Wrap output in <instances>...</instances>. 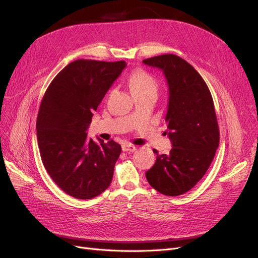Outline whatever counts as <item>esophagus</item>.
Here are the masks:
<instances>
[{
	"label": "esophagus",
	"mask_w": 258,
	"mask_h": 258,
	"mask_svg": "<svg viewBox=\"0 0 258 258\" xmlns=\"http://www.w3.org/2000/svg\"><path fill=\"white\" fill-rule=\"evenodd\" d=\"M136 148L137 147L135 145H132V144H128V143L122 144V151L123 152H135Z\"/></svg>",
	"instance_id": "esophagus-1"
}]
</instances>
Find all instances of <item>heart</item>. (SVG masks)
Returning <instances> with one entry per match:
<instances>
[{"instance_id":"b5f03b06","label":"heart","mask_w":258,"mask_h":258,"mask_svg":"<svg viewBox=\"0 0 258 258\" xmlns=\"http://www.w3.org/2000/svg\"><path fill=\"white\" fill-rule=\"evenodd\" d=\"M128 83L132 95L151 90L157 91V82L150 73L143 71V70H136V71L131 72Z\"/></svg>"}]
</instances>
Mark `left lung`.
Listing matches in <instances>:
<instances>
[{
	"instance_id": "obj_1",
	"label": "left lung",
	"mask_w": 258,
	"mask_h": 258,
	"mask_svg": "<svg viewBox=\"0 0 258 258\" xmlns=\"http://www.w3.org/2000/svg\"><path fill=\"white\" fill-rule=\"evenodd\" d=\"M143 63L160 69L166 76L169 103L165 134L173 146L169 154L153 150L157 157L145 175L157 191L179 196L204 177L220 143L213 99L201 75L181 57L167 53Z\"/></svg>"
}]
</instances>
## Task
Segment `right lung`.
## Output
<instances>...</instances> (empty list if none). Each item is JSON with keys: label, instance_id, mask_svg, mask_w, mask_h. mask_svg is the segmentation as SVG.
<instances>
[{"label": "right lung", "instance_id": "right-lung-1", "mask_svg": "<svg viewBox=\"0 0 258 258\" xmlns=\"http://www.w3.org/2000/svg\"><path fill=\"white\" fill-rule=\"evenodd\" d=\"M126 66L124 61L75 60L57 74L43 97L36 120L43 165L52 181L76 199L95 198L112 182L121 146L113 140L96 143L86 130Z\"/></svg>", "mask_w": 258, "mask_h": 258}]
</instances>
